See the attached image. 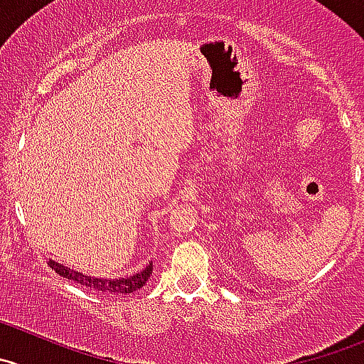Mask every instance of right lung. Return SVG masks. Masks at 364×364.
Wrapping results in <instances>:
<instances>
[{"mask_svg": "<svg viewBox=\"0 0 364 364\" xmlns=\"http://www.w3.org/2000/svg\"><path fill=\"white\" fill-rule=\"evenodd\" d=\"M51 269L58 273L64 279L73 280V282L80 284L87 289H95V291L103 293V295H128V293H134L137 289H141L146 284V280L150 279L151 272H154V264H148L143 272L136 273L132 277H123V279H96V277H87L80 272H75V269L68 268L64 264H58L53 259L48 261Z\"/></svg>", "mask_w": 364, "mask_h": 364, "instance_id": "obj_1", "label": "right lung"}]
</instances>
